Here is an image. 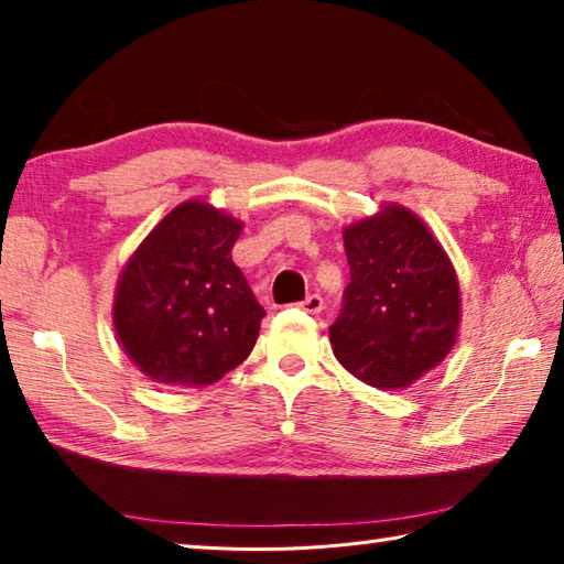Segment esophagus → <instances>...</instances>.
<instances>
[{"label":"esophagus","instance_id":"34e87169","mask_svg":"<svg viewBox=\"0 0 564 564\" xmlns=\"http://www.w3.org/2000/svg\"><path fill=\"white\" fill-rule=\"evenodd\" d=\"M301 308L305 311V313H311V315H315V313H321L323 311V299L317 293H311L308 299H305L303 303H301Z\"/></svg>","mask_w":564,"mask_h":564}]
</instances>
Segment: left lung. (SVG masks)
I'll list each match as a JSON object with an SVG mask.
<instances>
[{"label":"left lung","mask_w":564,"mask_h":564,"mask_svg":"<svg viewBox=\"0 0 564 564\" xmlns=\"http://www.w3.org/2000/svg\"><path fill=\"white\" fill-rule=\"evenodd\" d=\"M350 283L330 345L365 384L404 389L454 350L460 289L442 241L402 204L343 229Z\"/></svg>","instance_id":"left-lung-1"}]
</instances>
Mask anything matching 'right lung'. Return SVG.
Instances as JSON below:
<instances>
[{"label": "right lung", "mask_w": 564, "mask_h": 564, "mask_svg": "<svg viewBox=\"0 0 564 564\" xmlns=\"http://www.w3.org/2000/svg\"><path fill=\"white\" fill-rule=\"evenodd\" d=\"M241 229L231 214L187 199L122 265L112 330L152 382L207 387L253 350L265 313L231 261Z\"/></svg>", "instance_id": "1"}]
</instances>
